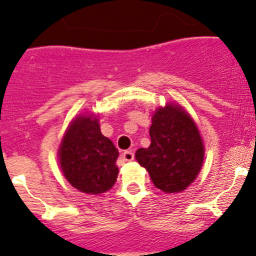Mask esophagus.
Returning a JSON list of instances; mask_svg holds the SVG:
<instances>
[{
  "mask_svg": "<svg viewBox=\"0 0 256 256\" xmlns=\"http://www.w3.org/2000/svg\"><path fill=\"white\" fill-rule=\"evenodd\" d=\"M122 158H124V160L132 162L134 158H135V155H134V152H131V150H128V152H122Z\"/></svg>",
  "mask_w": 256,
  "mask_h": 256,
  "instance_id": "obj_1",
  "label": "esophagus"
}]
</instances>
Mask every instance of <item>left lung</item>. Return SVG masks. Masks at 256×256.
Returning <instances> with one entry per match:
<instances>
[{
  "label": "left lung",
  "mask_w": 256,
  "mask_h": 256,
  "mask_svg": "<svg viewBox=\"0 0 256 256\" xmlns=\"http://www.w3.org/2000/svg\"><path fill=\"white\" fill-rule=\"evenodd\" d=\"M152 144L136 150L156 188L166 193L184 190L197 178L204 164V146L197 125L178 104H166L154 112L150 126Z\"/></svg>",
  "instance_id": "8db88e82"
}]
</instances>
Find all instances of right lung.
I'll return each mask as SVG.
<instances>
[{
    "mask_svg": "<svg viewBox=\"0 0 256 256\" xmlns=\"http://www.w3.org/2000/svg\"><path fill=\"white\" fill-rule=\"evenodd\" d=\"M66 179L78 190L101 194L114 187L118 150L102 135L94 114H80L68 126L58 152Z\"/></svg>",
    "mask_w": 256,
    "mask_h": 256,
    "instance_id": "add662e5",
    "label": "right lung"
}]
</instances>
